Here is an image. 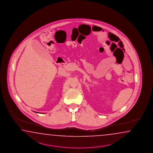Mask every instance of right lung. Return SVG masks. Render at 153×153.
Instances as JSON below:
<instances>
[{"instance_id": "right-lung-1", "label": "right lung", "mask_w": 153, "mask_h": 153, "mask_svg": "<svg viewBox=\"0 0 153 153\" xmlns=\"http://www.w3.org/2000/svg\"><path fill=\"white\" fill-rule=\"evenodd\" d=\"M37 113H39V112H37Z\"/></svg>"}]
</instances>
